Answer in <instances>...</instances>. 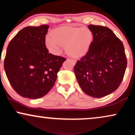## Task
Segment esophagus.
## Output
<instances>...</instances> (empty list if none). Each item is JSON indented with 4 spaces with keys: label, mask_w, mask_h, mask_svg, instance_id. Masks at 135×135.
<instances>
[{
    "label": "esophagus",
    "mask_w": 135,
    "mask_h": 135,
    "mask_svg": "<svg viewBox=\"0 0 135 135\" xmlns=\"http://www.w3.org/2000/svg\"><path fill=\"white\" fill-rule=\"evenodd\" d=\"M70 60L71 62H73V64H75V63H76V60H74V59H70Z\"/></svg>",
    "instance_id": "1"
}]
</instances>
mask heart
Instances as JSON below:
<instances>
[{"mask_svg":"<svg viewBox=\"0 0 135 135\" xmlns=\"http://www.w3.org/2000/svg\"><path fill=\"white\" fill-rule=\"evenodd\" d=\"M46 40V45L51 53L59 55L62 46H65L68 54L73 57L82 55L91 40V33L86 28L65 27L54 30Z\"/></svg>","mask_w":135,"mask_h":135,"instance_id":"obj_1","label":"heart"}]
</instances>
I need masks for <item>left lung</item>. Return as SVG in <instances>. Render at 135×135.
Instances as JSON below:
<instances>
[{"label":"left lung","instance_id":"1","mask_svg":"<svg viewBox=\"0 0 135 135\" xmlns=\"http://www.w3.org/2000/svg\"><path fill=\"white\" fill-rule=\"evenodd\" d=\"M93 39L74 72L81 90L94 98L115 91L123 78L127 60L123 44L107 27L89 25Z\"/></svg>","mask_w":135,"mask_h":135}]
</instances>
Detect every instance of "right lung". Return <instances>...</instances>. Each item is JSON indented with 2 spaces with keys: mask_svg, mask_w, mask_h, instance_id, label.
<instances>
[{
  "mask_svg": "<svg viewBox=\"0 0 135 135\" xmlns=\"http://www.w3.org/2000/svg\"><path fill=\"white\" fill-rule=\"evenodd\" d=\"M49 26L27 27L17 33L7 49L4 69L14 90L24 98L45 96L54 86L66 59L49 54L45 35Z\"/></svg>",
  "mask_w": 135,
  "mask_h": 135,
  "instance_id": "1",
  "label": "right lung"
}]
</instances>
